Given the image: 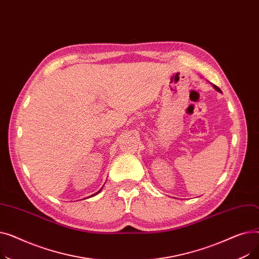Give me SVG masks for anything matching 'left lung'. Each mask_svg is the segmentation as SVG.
Masks as SVG:
<instances>
[{"label":"left lung","mask_w":259,"mask_h":259,"mask_svg":"<svg viewBox=\"0 0 259 259\" xmlns=\"http://www.w3.org/2000/svg\"><path fill=\"white\" fill-rule=\"evenodd\" d=\"M213 87H214V89H215V90H216V91H219V92H222V90H221V89H220V88H219V87H217V86H215V85H214V86H213Z\"/></svg>","instance_id":"8db88e82"}]
</instances>
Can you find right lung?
I'll use <instances>...</instances> for the list:
<instances>
[{
	"instance_id": "right-lung-1",
	"label": "right lung",
	"mask_w": 259,
	"mask_h": 259,
	"mask_svg": "<svg viewBox=\"0 0 259 259\" xmlns=\"http://www.w3.org/2000/svg\"><path fill=\"white\" fill-rule=\"evenodd\" d=\"M101 190H102V189H101ZM101 190H100V191H98L97 193H94V194H92V195H91V197H92V196H94V195H97V194H99V193L101 192Z\"/></svg>"
}]
</instances>
